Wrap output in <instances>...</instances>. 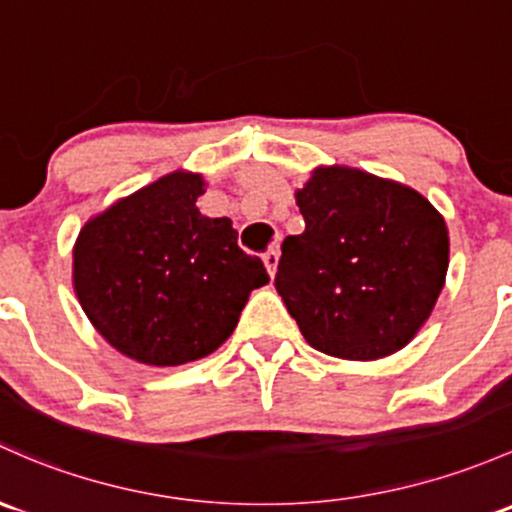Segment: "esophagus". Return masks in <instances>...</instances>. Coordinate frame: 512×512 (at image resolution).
I'll list each match as a JSON object with an SVG mask.
<instances>
[{
	"instance_id": "34e87169",
	"label": "esophagus",
	"mask_w": 512,
	"mask_h": 512,
	"mask_svg": "<svg viewBox=\"0 0 512 512\" xmlns=\"http://www.w3.org/2000/svg\"><path fill=\"white\" fill-rule=\"evenodd\" d=\"M262 262H265L270 277H274V272H277V265H279V247H272V250H267L265 255H262Z\"/></svg>"
}]
</instances>
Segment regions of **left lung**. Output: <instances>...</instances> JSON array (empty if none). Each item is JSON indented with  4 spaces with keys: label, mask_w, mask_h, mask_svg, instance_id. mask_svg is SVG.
<instances>
[{
    "label": "left lung",
    "mask_w": 512,
    "mask_h": 512,
    "mask_svg": "<svg viewBox=\"0 0 512 512\" xmlns=\"http://www.w3.org/2000/svg\"><path fill=\"white\" fill-rule=\"evenodd\" d=\"M297 206L306 230L282 242L274 287L309 346L346 360L407 346L444 287V218L412 188L348 166L316 169Z\"/></svg>",
    "instance_id": "left-lung-1"
}]
</instances>
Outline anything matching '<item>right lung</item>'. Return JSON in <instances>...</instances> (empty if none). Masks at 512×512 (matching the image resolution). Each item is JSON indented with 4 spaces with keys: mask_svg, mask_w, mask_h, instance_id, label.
<instances>
[{
    "mask_svg": "<svg viewBox=\"0 0 512 512\" xmlns=\"http://www.w3.org/2000/svg\"><path fill=\"white\" fill-rule=\"evenodd\" d=\"M198 174L161 176L80 230L73 284L100 336L147 365L206 358L235 331L252 289L270 282L228 218L196 208Z\"/></svg>",
    "mask_w": 512,
    "mask_h": 512,
    "instance_id": "obj_1",
    "label": "right lung"
}]
</instances>
